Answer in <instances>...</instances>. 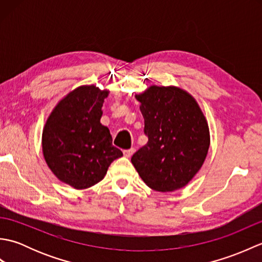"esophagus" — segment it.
<instances>
[{
    "instance_id": "obj_1",
    "label": "esophagus",
    "mask_w": 262,
    "mask_h": 262,
    "mask_svg": "<svg viewBox=\"0 0 262 262\" xmlns=\"http://www.w3.org/2000/svg\"><path fill=\"white\" fill-rule=\"evenodd\" d=\"M134 152H135V149L134 148H129V149H125L124 151V155L126 158H130L133 154H134Z\"/></svg>"
}]
</instances>
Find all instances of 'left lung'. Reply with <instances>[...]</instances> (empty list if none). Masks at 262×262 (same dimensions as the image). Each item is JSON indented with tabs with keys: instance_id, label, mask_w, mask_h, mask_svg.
Returning <instances> with one entry per match:
<instances>
[{
	"instance_id": "obj_1",
	"label": "left lung",
	"mask_w": 262,
	"mask_h": 262,
	"mask_svg": "<svg viewBox=\"0 0 262 262\" xmlns=\"http://www.w3.org/2000/svg\"><path fill=\"white\" fill-rule=\"evenodd\" d=\"M148 142L132 157L145 185L161 192L187 186L207 157V119L190 93L174 85H149L135 94Z\"/></svg>"
}]
</instances>
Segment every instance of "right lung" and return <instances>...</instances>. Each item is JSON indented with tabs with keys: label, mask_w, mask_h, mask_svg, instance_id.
Segmentation results:
<instances>
[{
	"label": "right lung",
	"mask_w": 262,
	"mask_h": 262,
	"mask_svg": "<svg viewBox=\"0 0 262 262\" xmlns=\"http://www.w3.org/2000/svg\"><path fill=\"white\" fill-rule=\"evenodd\" d=\"M109 90L80 85L62 98L48 116L41 136L42 154L59 181L82 190L101 181L122 152L113 146L100 119Z\"/></svg>",
	"instance_id": "1"
}]
</instances>
